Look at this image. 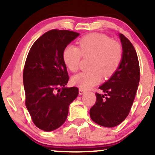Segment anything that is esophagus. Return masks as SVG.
<instances>
[{
	"instance_id": "1",
	"label": "esophagus",
	"mask_w": 155,
	"mask_h": 155,
	"mask_svg": "<svg viewBox=\"0 0 155 155\" xmlns=\"http://www.w3.org/2000/svg\"><path fill=\"white\" fill-rule=\"evenodd\" d=\"M84 92H85V90H84L83 89L80 88L79 90V95H82V94L84 93Z\"/></svg>"
}]
</instances>
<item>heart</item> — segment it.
Here are the masks:
<instances>
[{
	"instance_id": "1",
	"label": "heart",
	"mask_w": 155,
	"mask_h": 155,
	"mask_svg": "<svg viewBox=\"0 0 155 155\" xmlns=\"http://www.w3.org/2000/svg\"><path fill=\"white\" fill-rule=\"evenodd\" d=\"M79 48L68 45L64 49V63L71 71L79 69L82 56H92L90 68L91 70L84 71L72 78V83L83 90H87L100 83L103 76L108 78L114 74L122 59V49L120 44L109 37L101 33L85 35L78 41Z\"/></svg>"
}]
</instances>
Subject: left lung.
Returning <instances> with one entry per match:
<instances>
[{"instance_id": "left-lung-1", "label": "left lung", "mask_w": 155, "mask_h": 155, "mask_svg": "<svg viewBox=\"0 0 155 155\" xmlns=\"http://www.w3.org/2000/svg\"><path fill=\"white\" fill-rule=\"evenodd\" d=\"M122 59L118 68L99 87L104 94L96 92V102L90 108L92 120L104 127L120 124L128 115L140 80V68L136 49L123 34H120Z\"/></svg>"}]
</instances>
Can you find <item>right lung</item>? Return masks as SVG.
Masks as SVG:
<instances>
[{
  "label": "right lung",
  "mask_w": 155,
  "mask_h": 155,
  "mask_svg": "<svg viewBox=\"0 0 155 155\" xmlns=\"http://www.w3.org/2000/svg\"><path fill=\"white\" fill-rule=\"evenodd\" d=\"M79 33L51 30L33 44L25 64L23 82L25 106L39 129L52 131L63 124L69 105L79 94L76 87H66L69 76L63 59L64 49Z\"/></svg>",
  "instance_id": "obj_1"
}]
</instances>
